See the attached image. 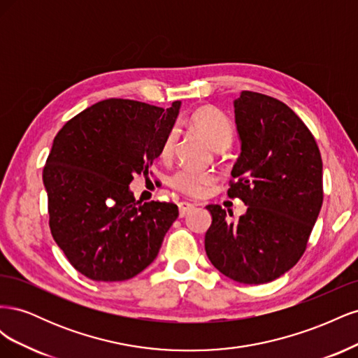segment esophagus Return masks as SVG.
<instances>
[{"label":"esophagus","instance_id":"1","mask_svg":"<svg viewBox=\"0 0 358 358\" xmlns=\"http://www.w3.org/2000/svg\"><path fill=\"white\" fill-rule=\"evenodd\" d=\"M194 209V204L189 201H180L179 203V216L183 218V216H187L191 210Z\"/></svg>","mask_w":358,"mask_h":358}]
</instances>
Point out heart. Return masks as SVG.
<instances>
[{"label":"heart","mask_w":358,"mask_h":358,"mask_svg":"<svg viewBox=\"0 0 358 358\" xmlns=\"http://www.w3.org/2000/svg\"><path fill=\"white\" fill-rule=\"evenodd\" d=\"M188 125L201 134L215 149H224L231 143L233 127L221 110L216 107H200L192 112L188 117ZM178 142V131L171 128L166 134L161 145V157L169 158L175 150ZM215 182V176L209 171H196V170H179L171 178V187L178 191L188 194V196L199 197L208 191V188Z\"/></svg>","instance_id":"b5f03b06"}]
</instances>
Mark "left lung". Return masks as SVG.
<instances>
[{
    "mask_svg": "<svg viewBox=\"0 0 358 358\" xmlns=\"http://www.w3.org/2000/svg\"><path fill=\"white\" fill-rule=\"evenodd\" d=\"M241 155L229 196L246 213L230 220L220 204L206 206L210 263L236 282L258 285L296 266L322 206V159L315 138L287 104L243 91L234 100Z\"/></svg>",
    "mask_w": 358,
    "mask_h": 358,
    "instance_id": "8db88e82",
    "label": "left lung"
}]
</instances>
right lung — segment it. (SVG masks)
Here are the masks:
<instances>
[{
    "label": "right lung",
    "mask_w": 358,
    "mask_h": 358,
    "mask_svg": "<svg viewBox=\"0 0 358 358\" xmlns=\"http://www.w3.org/2000/svg\"><path fill=\"white\" fill-rule=\"evenodd\" d=\"M169 109L109 99L85 109L53 140L43 170L53 239L71 266L92 280L117 282L157 258L179 216L178 206L134 199L129 183L148 175L176 122Z\"/></svg>",
    "instance_id": "obj_1"
}]
</instances>
